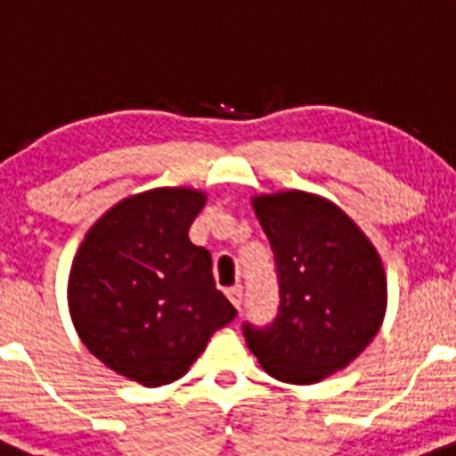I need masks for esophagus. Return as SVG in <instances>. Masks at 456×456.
Here are the masks:
<instances>
[{"label": "esophagus", "mask_w": 456, "mask_h": 456, "mask_svg": "<svg viewBox=\"0 0 456 456\" xmlns=\"http://www.w3.org/2000/svg\"><path fill=\"white\" fill-rule=\"evenodd\" d=\"M227 297H229V301L236 305V308H240V304H243V285L229 287Z\"/></svg>", "instance_id": "obj_1"}]
</instances>
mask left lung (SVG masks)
Masks as SVG:
<instances>
[{
	"label": "left lung",
	"instance_id": "left-lung-1",
	"mask_svg": "<svg viewBox=\"0 0 456 456\" xmlns=\"http://www.w3.org/2000/svg\"><path fill=\"white\" fill-rule=\"evenodd\" d=\"M278 275V315L243 336L275 380L313 385L369 346L387 308V278L364 232L327 199L305 192L252 199Z\"/></svg>",
	"mask_w": 456,
	"mask_h": 456
}]
</instances>
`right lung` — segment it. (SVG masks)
<instances>
[{"instance_id":"right-lung-1","label":"right lung","mask_w":456,"mask_h":456,"mask_svg":"<svg viewBox=\"0 0 456 456\" xmlns=\"http://www.w3.org/2000/svg\"><path fill=\"white\" fill-rule=\"evenodd\" d=\"M206 194L162 187L94 222L69 273V311L87 350L145 387L178 380L236 308L187 232Z\"/></svg>"}]
</instances>
